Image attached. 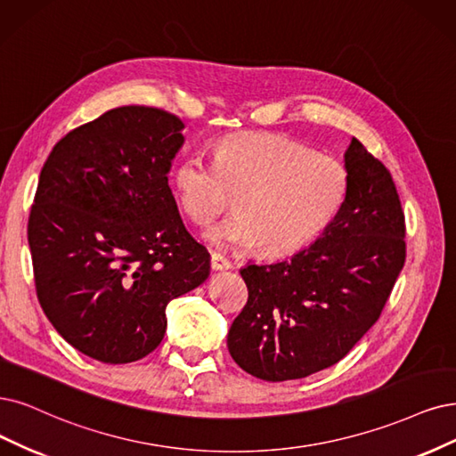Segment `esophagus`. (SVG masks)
Listing matches in <instances>:
<instances>
[{
  "label": "esophagus",
  "mask_w": 456,
  "mask_h": 456,
  "mask_svg": "<svg viewBox=\"0 0 456 456\" xmlns=\"http://www.w3.org/2000/svg\"><path fill=\"white\" fill-rule=\"evenodd\" d=\"M210 266H212V271H229L231 261L227 257H224L222 254H212Z\"/></svg>",
  "instance_id": "esophagus-1"
}]
</instances>
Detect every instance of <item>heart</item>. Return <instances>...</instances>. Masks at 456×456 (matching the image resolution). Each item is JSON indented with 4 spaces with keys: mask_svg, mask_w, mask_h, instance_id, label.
<instances>
[{
    "mask_svg": "<svg viewBox=\"0 0 456 456\" xmlns=\"http://www.w3.org/2000/svg\"><path fill=\"white\" fill-rule=\"evenodd\" d=\"M182 210L207 225L239 193V212L210 227L205 239L222 249L263 246L293 254L322 234L347 195L346 167L278 134H237L219 142L214 159L183 158L175 173Z\"/></svg>",
    "mask_w": 456,
    "mask_h": 456,
    "instance_id": "obj_1",
    "label": "heart"
}]
</instances>
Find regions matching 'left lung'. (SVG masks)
<instances>
[{
	"label": "left lung",
	"mask_w": 456,
	"mask_h": 456,
	"mask_svg": "<svg viewBox=\"0 0 456 456\" xmlns=\"http://www.w3.org/2000/svg\"><path fill=\"white\" fill-rule=\"evenodd\" d=\"M347 195L308 248L276 263H248V305L227 347L244 372L300 379L344 359L378 322L406 261V224L387 167L353 139Z\"/></svg>",
	"instance_id": "obj_1"
}]
</instances>
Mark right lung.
<instances>
[{"instance_id": "1", "label": "right lung", "mask_w": 456, "mask_h": 456, "mask_svg": "<svg viewBox=\"0 0 456 456\" xmlns=\"http://www.w3.org/2000/svg\"><path fill=\"white\" fill-rule=\"evenodd\" d=\"M183 127L159 109H112L67 133L41 168L28 224L37 298L61 338L95 361L146 357L168 302L210 276L167 178Z\"/></svg>"}]
</instances>
